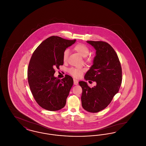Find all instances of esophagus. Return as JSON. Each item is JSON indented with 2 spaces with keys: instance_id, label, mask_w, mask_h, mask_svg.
I'll list each match as a JSON object with an SVG mask.
<instances>
[{
  "instance_id": "1",
  "label": "esophagus",
  "mask_w": 146,
  "mask_h": 146,
  "mask_svg": "<svg viewBox=\"0 0 146 146\" xmlns=\"http://www.w3.org/2000/svg\"><path fill=\"white\" fill-rule=\"evenodd\" d=\"M73 81H74V85H78V80H77V79H75V78H74V79H73Z\"/></svg>"
}]
</instances>
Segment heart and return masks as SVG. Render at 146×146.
<instances>
[{"label":"heart","mask_w":146,"mask_h":146,"mask_svg":"<svg viewBox=\"0 0 146 146\" xmlns=\"http://www.w3.org/2000/svg\"><path fill=\"white\" fill-rule=\"evenodd\" d=\"M74 50L76 51V52L80 54L83 57H85V61L87 62H89L91 61V58L88 57V55L90 53V49L85 45L83 44H77L74 46ZM69 55V50L66 49L64 51L63 53V60L64 62H66L68 60ZM85 71V69L83 68H70L68 70V72L71 76H72L75 78H79L82 75L84 72Z\"/></svg>","instance_id":"1"}]
</instances>
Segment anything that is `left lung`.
<instances>
[{
	"label": "left lung",
	"mask_w": 146,
	"mask_h": 146,
	"mask_svg": "<svg viewBox=\"0 0 146 146\" xmlns=\"http://www.w3.org/2000/svg\"><path fill=\"white\" fill-rule=\"evenodd\" d=\"M87 42L96 51L93 64L84 78L96 82V85L90 88L85 82H79L83 90L82 104L86 111L97 113L106 108L118 93L122 81V70L117 53L108 43L102 41Z\"/></svg>",
	"instance_id": "obj_1"
}]
</instances>
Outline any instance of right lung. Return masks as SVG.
I'll list each match as a JSON object with an SVG mask.
<instances>
[{
    "instance_id": "obj_1",
    "label": "right lung",
    "mask_w": 146,
    "mask_h": 146,
    "mask_svg": "<svg viewBox=\"0 0 146 146\" xmlns=\"http://www.w3.org/2000/svg\"><path fill=\"white\" fill-rule=\"evenodd\" d=\"M76 41L51 36L42 42L32 54L28 65V84L35 100L45 110L55 111L66 105L73 79L65 75L60 80L54 74L55 68L63 64L64 51Z\"/></svg>"
}]
</instances>
